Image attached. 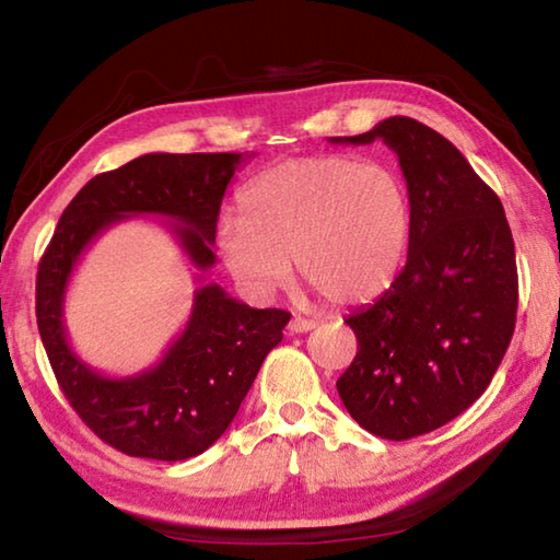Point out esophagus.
Segmentation results:
<instances>
[{
    "instance_id": "obj_1",
    "label": "esophagus",
    "mask_w": 560,
    "mask_h": 560,
    "mask_svg": "<svg viewBox=\"0 0 560 560\" xmlns=\"http://www.w3.org/2000/svg\"><path fill=\"white\" fill-rule=\"evenodd\" d=\"M311 328H316V320L303 318V316H293L289 320V334H308Z\"/></svg>"
}]
</instances>
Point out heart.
I'll use <instances>...</instances> for the list:
<instances>
[{
  "mask_svg": "<svg viewBox=\"0 0 560 560\" xmlns=\"http://www.w3.org/2000/svg\"><path fill=\"white\" fill-rule=\"evenodd\" d=\"M240 217L217 224L214 246L230 277L267 299L289 281L338 306L373 301L400 273L412 234L407 185L393 165L348 155L291 158L236 195Z\"/></svg>",
  "mask_w": 560,
  "mask_h": 560,
  "instance_id": "heart-1",
  "label": "heart"
}]
</instances>
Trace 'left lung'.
<instances>
[{
	"instance_id": "1",
	"label": "left lung",
	"mask_w": 560,
	"mask_h": 560,
	"mask_svg": "<svg viewBox=\"0 0 560 560\" xmlns=\"http://www.w3.org/2000/svg\"><path fill=\"white\" fill-rule=\"evenodd\" d=\"M377 138L400 160L412 234L390 289L346 318L358 353L336 387L360 428L400 442L487 390L514 336L518 273L501 200L447 138L393 116L334 143Z\"/></svg>"
}]
</instances>
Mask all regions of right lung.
I'll use <instances>...</instances> for the list:
<instances>
[{"label": "right lung", "mask_w": 560, "mask_h": 560, "mask_svg": "<svg viewBox=\"0 0 560 560\" xmlns=\"http://www.w3.org/2000/svg\"><path fill=\"white\" fill-rule=\"evenodd\" d=\"M252 158V155H244ZM242 153H148L101 173L66 207L36 273V324L75 415L128 457L179 462L202 454L230 428L264 358L291 314L249 308L217 283L195 291L183 334L158 365L128 377L89 368L66 340L63 293L86 246L120 220L160 214L200 271L214 264L224 189Z\"/></svg>", "instance_id": "right-lung-1"}]
</instances>
